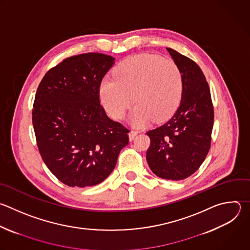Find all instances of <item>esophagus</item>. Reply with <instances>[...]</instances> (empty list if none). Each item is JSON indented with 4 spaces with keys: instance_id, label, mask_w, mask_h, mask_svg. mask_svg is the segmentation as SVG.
Wrapping results in <instances>:
<instances>
[{
    "instance_id": "obj_1",
    "label": "esophagus",
    "mask_w": 250,
    "mask_h": 250,
    "mask_svg": "<svg viewBox=\"0 0 250 250\" xmlns=\"http://www.w3.org/2000/svg\"><path fill=\"white\" fill-rule=\"evenodd\" d=\"M137 133H138V132H137L136 130H130V131L128 132V138H129V140L132 141V140L134 139V137L136 136Z\"/></svg>"
}]
</instances>
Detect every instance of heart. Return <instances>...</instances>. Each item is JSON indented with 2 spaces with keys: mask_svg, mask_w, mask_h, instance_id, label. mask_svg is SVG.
I'll use <instances>...</instances> for the list:
<instances>
[{
  "mask_svg": "<svg viewBox=\"0 0 250 250\" xmlns=\"http://www.w3.org/2000/svg\"><path fill=\"white\" fill-rule=\"evenodd\" d=\"M114 77L103 79L100 84L101 102L113 119H123L134 101L130 122L140 126L150 119H168L180 105L183 74L172 60L152 54L134 55L116 67Z\"/></svg>",
  "mask_w": 250,
  "mask_h": 250,
  "instance_id": "1",
  "label": "heart"
}]
</instances>
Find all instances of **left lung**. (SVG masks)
Returning a JSON list of instances; mask_svg holds the SVG:
<instances>
[{"label":"left lung","mask_w":250,"mask_h":250,"mask_svg":"<svg viewBox=\"0 0 250 250\" xmlns=\"http://www.w3.org/2000/svg\"><path fill=\"white\" fill-rule=\"evenodd\" d=\"M167 51L183 74V95L174 116L147 132L151 144L146 160L157 177L181 181L199 169L209 152L214 109L208 83L197 63L171 48Z\"/></svg>","instance_id":"1"}]
</instances>
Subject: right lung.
<instances>
[{
	"label": "right lung",
	"instance_id": "1",
	"mask_svg": "<svg viewBox=\"0 0 250 250\" xmlns=\"http://www.w3.org/2000/svg\"><path fill=\"white\" fill-rule=\"evenodd\" d=\"M115 59L86 53L51 68L37 88L32 124L40 155L52 174L71 188L93 187L116 167L129 130L100 105L99 88Z\"/></svg>",
	"mask_w": 250,
	"mask_h": 250
}]
</instances>
